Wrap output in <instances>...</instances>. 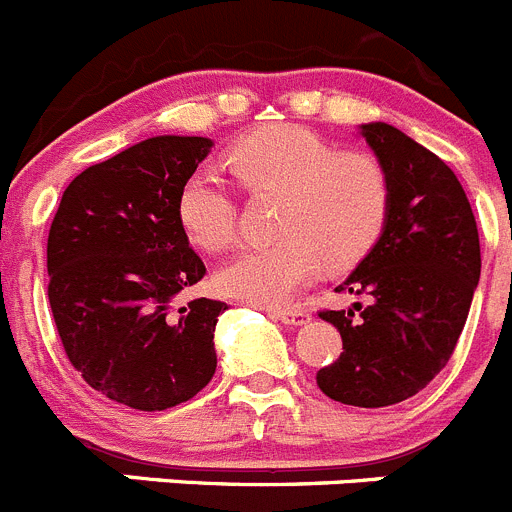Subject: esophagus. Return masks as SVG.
I'll return each instance as SVG.
<instances>
[{"mask_svg": "<svg viewBox=\"0 0 512 512\" xmlns=\"http://www.w3.org/2000/svg\"><path fill=\"white\" fill-rule=\"evenodd\" d=\"M271 317L281 320L284 325L299 327V325H307L312 314H309L304 307H287V309H271Z\"/></svg>", "mask_w": 512, "mask_h": 512, "instance_id": "34e87169", "label": "esophagus"}]
</instances>
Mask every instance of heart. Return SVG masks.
I'll use <instances>...</instances> for the list:
<instances>
[{"mask_svg": "<svg viewBox=\"0 0 512 512\" xmlns=\"http://www.w3.org/2000/svg\"><path fill=\"white\" fill-rule=\"evenodd\" d=\"M228 167L251 195H281L274 231L281 238L241 248L218 271L228 297L261 307L284 304L309 279L345 271L381 243L393 208L386 164L373 154L345 152L304 126H266L243 137ZM177 218L192 243L220 251L236 241L238 198L215 167L185 180Z\"/></svg>", "mask_w": 512, "mask_h": 512, "instance_id": "heart-1", "label": "heart"}]
</instances>
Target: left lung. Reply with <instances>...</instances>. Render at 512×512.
Returning a JSON list of instances; mask_svg holds the SVG:
<instances>
[{"instance_id": "obj_1", "label": "left lung", "mask_w": 512, "mask_h": 512, "mask_svg": "<svg viewBox=\"0 0 512 512\" xmlns=\"http://www.w3.org/2000/svg\"><path fill=\"white\" fill-rule=\"evenodd\" d=\"M360 134L391 175V220L337 287L370 302L320 312L340 332L342 353L317 370V386L332 401L381 409L416 396L449 363L482 261L475 213L447 164L383 121Z\"/></svg>"}]
</instances>
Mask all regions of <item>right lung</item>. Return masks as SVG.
Here are the masks:
<instances>
[{"mask_svg": "<svg viewBox=\"0 0 512 512\" xmlns=\"http://www.w3.org/2000/svg\"><path fill=\"white\" fill-rule=\"evenodd\" d=\"M210 147L205 137L144 139L75 177L50 225L48 299L65 355L88 386L129 409L190 401L218 365L225 302H177L205 276L177 198Z\"/></svg>", "mask_w": 512, "mask_h": 512, "instance_id": "add662e5", "label": "right lung"}]
</instances>
